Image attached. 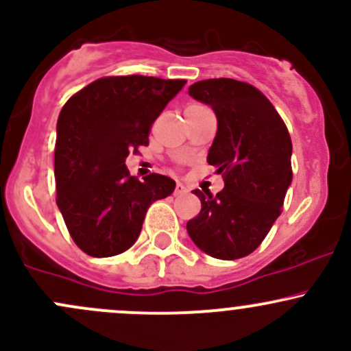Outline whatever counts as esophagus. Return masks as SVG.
Masks as SVG:
<instances>
[{
    "mask_svg": "<svg viewBox=\"0 0 351 351\" xmlns=\"http://www.w3.org/2000/svg\"><path fill=\"white\" fill-rule=\"evenodd\" d=\"M185 193H188V188L185 185H182V183H178L175 188V195L176 197H180V195H185Z\"/></svg>",
    "mask_w": 351,
    "mask_h": 351,
    "instance_id": "obj_1",
    "label": "esophagus"
}]
</instances>
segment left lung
I'll use <instances>...</instances> for the list:
<instances>
[{"mask_svg": "<svg viewBox=\"0 0 351 351\" xmlns=\"http://www.w3.org/2000/svg\"><path fill=\"white\" fill-rule=\"evenodd\" d=\"M188 94L215 112L217 136L206 161L225 183L215 197L193 190L202 210L188 220V235L215 259H241L259 247L281 215L293 182L289 132L269 99L250 84L208 79L190 86Z\"/></svg>", "mask_w": 351, "mask_h": 351, "instance_id": "left-lung-1", "label": "left lung"}]
</instances>
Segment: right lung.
<instances>
[{
	"label": "right lung",
	"mask_w": 351,
	"mask_h": 351,
	"mask_svg": "<svg viewBox=\"0 0 351 351\" xmlns=\"http://www.w3.org/2000/svg\"><path fill=\"white\" fill-rule=\"evenodd\" d=\"M186 80L104 77L69 99L57 121V205L73 242L92 257L124 252L139 237L147 208L176 183L129 175V151L147 146L149 128Z\"/></svg>",
	"instance_id": "right-lung-1"
}]
</instances>
